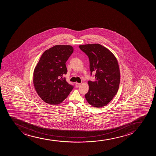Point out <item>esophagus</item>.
<instances>
[{"label":"esophagus","instance_id":"esophagus-1","mask_svg":"<svg viewBox=\"0 0 156 156\" xmlns=\"http://www.w3.org/2000/svg\"><path fill=\"white\" fill-rule=\"evenodd\" d=\"M81 83H76V84H75V86H76V87H78L79 86L81 85Z\"/></svg>","mask_w":156,"mask_h":156}]
</instances>
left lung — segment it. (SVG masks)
Returning a JSON list of instances; mask_svg holds the SVG:
<instances>
[{
    "label": "left lung",
    "instance_id": "obj_1",
    "mask_svg": "<svg viewBox=\"0 0 156 156\" xmlns=\"http://www.w3.org/2000/svg\"><path fill=\"white\" fill-rule=\"evenodd\" d=\"M90 60V74L95 72L94 81H89V90L85 95L89 104L95 107L105 106L116 95L120 73L117 59L107 48L99 44L80 45Z\"/></svg>",
    "mask_w": 156,
    "mask_h": 156
}]
</instances>
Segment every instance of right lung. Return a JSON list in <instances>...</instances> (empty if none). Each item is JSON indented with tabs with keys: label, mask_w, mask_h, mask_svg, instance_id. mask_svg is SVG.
Returning <instances> with one entry per match:
<instances>
[{
	"label": "right lung",
	"mask_w": 156,
	"mask_h": 156,
	"mask_svg": "<svg viewBox=\"0 0 156 156\" xmlns=\"http://www.w3.org/2000/svg\"><path fill=\"white\" fill-rule=\"evenodd\" d=\"M73 52L70 45H56L43 53L34 69L33 84L41 99L50 105L62 102L73 88L63 75L66 62Z\"/></svg>",
	"instance_id": "1"
}]
</instances>
